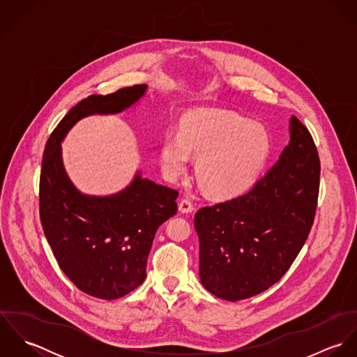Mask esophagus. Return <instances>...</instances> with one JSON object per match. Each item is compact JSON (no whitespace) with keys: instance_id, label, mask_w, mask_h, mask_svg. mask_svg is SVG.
<instances>
[{"instance_id":"1","label":"esophagus","mask_w":357,"mask_h":357,"mask_svg":"<svg viewBox=\"0 0 357 357\" xmlns=\"http://www.w3.org/2000/svg\"><path fill=\"white\" fill-rule=\"evenodd\" d=\"M178 208H180V211H181V213H191V211L194 210V204H192V201H191V199L184 198V199H181V201H180V204H178Z\"/></svg>"}]
</instances>
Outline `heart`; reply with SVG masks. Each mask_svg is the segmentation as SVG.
<instances>
[{
	"label": "heart",
	"instance_id": "obj_1",
	"mask_svg": "<svg viewBox=\"0 0 357 357\" xmlns=\"http://www.w3.org/2000/svg\"><path fill=\"white\" fill-rule=\"evenodd\" d=\"M271 153L266 129L224 111H197L184 118L180 133L167 132L160 162L169 177L183 173L190 153L198 156L197 177L215 197L234 195L255 181Z\"/></svg>",
	"mask_w": 357,
	"mask_h": 357
}]
</instances>
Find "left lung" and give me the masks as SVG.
Here are the masks:
<instances>
[{"mask_svg": "<svg viewBox=\"0 0 357 357\" xmlns=\"http://www.w3.org/2000/svg\"><path fill=\"white\" fill-rule=\"evenodd\" d=\"M320 160L305 125L290 119V143L243 195L195 214L199 275L227 301L257 296L289 271L301 252L317 207Z\"/></svg>", "mask_w": 357, "mask_h": 357, "instance_id": "left-lung-1", "label": "left lung"}]
</instances>
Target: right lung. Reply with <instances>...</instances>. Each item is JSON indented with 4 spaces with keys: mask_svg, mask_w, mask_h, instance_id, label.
<instances>
[{
    "mask_svg": "<svg viewBox=\"0 0 357 357\" xmlns=\"http://www.w3.org/2000/svg\"><path fill=\"white\" fill-rule=\"evenodd\" d=\"M146 88L133 85L81 100L54 128L43 155L40 218L47 241L66 276L81 291L102 300L121 298L144 282L153 236L177 213L178 191L137 174L116 195H82L64 172L60 142L81 118L121 112Z\"/></svg>",
    "mask_w": 357,
    "mask_h": 357,
    "instance_id": "right-lung-1",
    "label": "right lung"
}]
</instances>
